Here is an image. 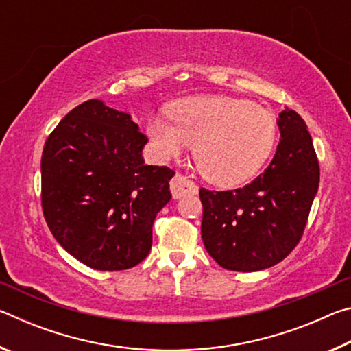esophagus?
Returning <instances> with one entry per match:
<instances>
[{
    "label": "esophagus",
    "instance_id": "obj_1",
    "mask_svg": "<svg viewBox=\"0 0 351 351\" xmlns=\"http://www.w3.org/2000/svg\"><path fill=\"white\" fill-rule=\"evenodd\" d=\"M170 192L173 198H182L186 195H195L198 192V186L193 181H190L187 176L184 175H175L170 181Z\"/></svg>",
    "mask_w": 351,
    "mask_h": 351
}]
</instances>
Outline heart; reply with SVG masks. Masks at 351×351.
I'll use <instances>...</instances> for the list:
<instances>
[{"mask_svg":"<svg viewBox=\"0 0 351 351\" xmlns=\"http://www.w3.org/2000/svg\"><path fill=\"white\" fill-rule=\"evenodd\" d=\"M169 112L175 126L161 117L147 123L154 148L162 158H180L195 147L197 167L218 186L251 180L276 147L274 114L251 100L198 96L175 102Z\"/></svg>","mask_w":351,"mask_h":351,"instance_id":"obj_1","label":"heart"}]
</instances>
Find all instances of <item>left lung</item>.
Here are the masks:
<instances>
[{"label": "left lung", "mask_w": 351, "mask_h": 351, "mask_svg": "<svg viewBox=\"0 0 351 351\" xmlns=\"http://www.w3.org/2000/svg\"><path fill=\"white\" fill-rule=\"evenodd\" d=\"M274 158L247 186L226 192L201 187L206 251L229 271L277 265L297 246L319 187V162L306 123L285 108Z\"/></svg>", "instance_id": "left-lung-1"}]
</instances>
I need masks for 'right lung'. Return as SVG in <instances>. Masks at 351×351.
Masks as SVG:
<instances>
[{
	"label": "right lung",
	"mask_w": 351,
	"mask_h": 351,
	"mask_svg": "<svg viewBox=\"0 0 351 351\" xmlns=\"http://www.w3.org/2000/svg\"><path fill=\"white\" fill-rule=\"evenodd\" d=\"M128 112L91 99L64 116L41 156V206L64 251L99 271L133 268L152 249L175 171L147 165Z\"/></svg>",
	"instance_id": "obj_1"
}]
</instances>
